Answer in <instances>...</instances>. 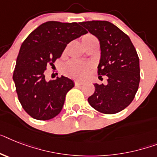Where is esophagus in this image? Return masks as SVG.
I'll use <instances>...</instances> for the list:
<instances>
[{"label": "esophagus", "instance_id": "34e87169", "mask_svg": "<svg viewBox=\"0 0 157 157\" xmlns=\"http://www.w3.org/2000/svg\"><path fill=\"white\" fill-rule=\"evenodd\" d=\"M75 86H82V85H83V82H82L79 81H75Z\"/></svg>", "mask_w": 157, "mask_h": 157}]
</instances>
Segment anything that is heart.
<instances>
[{
    "label": "heart",
    "instance_id": "b5f03b06",
    "mask_svg": "<svg viewBox=\"0 0 157 157\" xmlns=\"http://www.w3.org/2000/svg\"><path fill=\"white\" fill-rule=\"evenodd\" d=\"M88 35H86V37ZM90 64L81 63L78 61H71L64 67V73L70 77L75 78L77 79H83L87 76Z\"/></svg>",
    "mask_w": 157,
    "mask_h": 157
}]
</instances>
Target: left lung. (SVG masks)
Listing matches in <instances>:
<instances>
[{
	"label": "left lung",
	"mask_w": 157,
	"mask_h": 157,
	"mask_svg": "<svg viewBox=\"0 0 157 157\" xmlns=\"http://www.w3.org/2000/svg\"><path fill=\"white\" fill-rule=\"evenodd\" d=\"M99 39L101 57L98 75L107 76V83H94V92L88 98L93 108L104 114H116L134 99L139 87L140 59L126 33L107 21L81 22Z\"/></svg>",
	"instance_id": "obj_1"
}]
</instances>
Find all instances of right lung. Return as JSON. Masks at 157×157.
<instances>
[{
	"mask_svg": "<svg viewBox=\"0 0 157 157\" xmlns=\"http://www.w3.org/2000/svg\"><path fill=\"white\" fill-rule=\"evenodd\" d=\"M87 33L76 22L50 21L25 38L17 58L13 79L23 109L38 120L53 119L62 111L74 82L67 77L46 81L45 71L59 58L67 44Z\"/></svg>",
	"mask_w": 157,
	"mask_h": 157,
	"instance_id": "right-lung-1",
	"label": "right lung"
}]
</instances>
